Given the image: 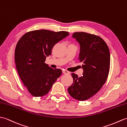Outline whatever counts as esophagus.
Masks as SVG:
<instances>
[{
	"label": "esophagus",
	"mask_w": 127,
	"mask_h": 127,
	"mask_svg": "<svg viewBox=\"0 0 127 127\" xmlns=\"http://www.w3.org/2000/svg\"><path fill=\"white\" fill-rule=\"evenodd\" d=\"M62 72L64 74H70V72L69 71H67V70H63L62 71Z\"/></svg>",
	"instance_id": "esophagus-1"
}]
</instances>
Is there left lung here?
<instances>
[{"instance_id":"left-lung-1","label":"left lung","mask_w":127,"mask_h":127,"mask_svg":"<svg viewBox=\"0 0 127 127\" xmlns=\"http://www.w3.org/2000/svg\"><path fill=\"white\" fill-rule=\"evenodd\" d=\"M80 44L78 60L82 63L83 76L71 73L73 83L67 91L79 101H85L95 95L107 81L110 70V55L104 40L95 34L83 32L72 34Z\"/></svg>"}]
</instances>
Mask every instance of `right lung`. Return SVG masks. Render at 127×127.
Returning <instances> with one entry per match:
<instances>
[{"label": "right lung", "mask_w": 127, "mask_h": 127, "mask_svg": "<svg viewBox=\"0 0 127 127\" xmlns=\"http://www.w3.org/2000/svg\"><path fill=\"white\" fill-rule=\"evenodd\" d=\"M69 34L64 31L37 30L26 32L18 42L14 54L16 68L32 96L45 95L61 75V69L51 68L45 61L55 44Z\"/></svg>", "instance_id": "1"}]
</instances>
